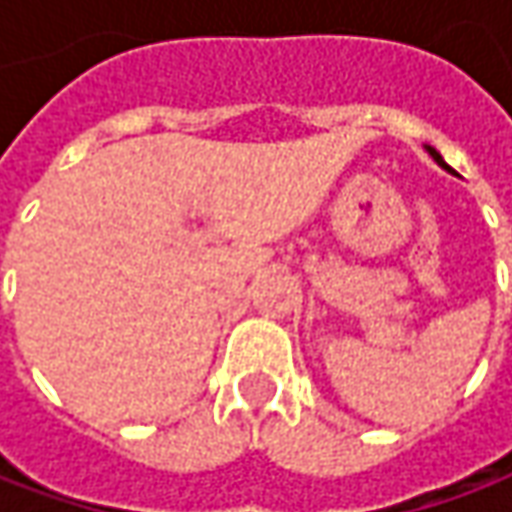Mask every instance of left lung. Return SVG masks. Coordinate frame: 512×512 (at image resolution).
Segmentation results:
<instances>
[{
    "label": "left lung",
    "mask_w": 512,
    "mask_h": 512,
    "mask_svg": "<svg viewBox=\"0 0 512 512\" xmlns=\"http://www.w3.org/2000/svg\"><path fill=\"white\" fill-rule=\"evenodd\" d=\"M427 150H430V156H433V159H436V162H439L442 168H447V165H444V159H442V156H439V153H436V150H433V148H427ZM447 170H450V168H447Z\"/></svg>",
    "instance_id": "obj_1"
}]
</instances>
